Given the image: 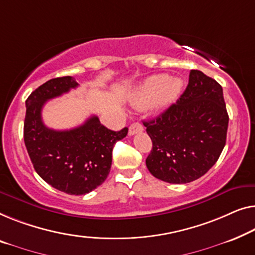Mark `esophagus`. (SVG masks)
Here are the masks:
<instances>
[{"instance_id":"34e87169","label":"esophagus","mask_w":255,"mask_h":255,"mask_svg":"<svg viewBox=\"0 0 255 255\" xmlns=\"http://www.w3.org/2000/svg\"><path fill=\"white\" fill-rule=\"evenodd\" d=\"M142 131H143V127L140 123H138V122H136V123H132L130 125V128H128V134L130 135H133Z\"/></svg>"}]
</instances>
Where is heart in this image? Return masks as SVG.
Segmentation results:
<instances>
[{
    "instance_id": "heart-1",
    "label": "heart",
    "mask_w": 255,
    "mask_h": 255,
    "mask_svg": "<svg viewBox=\"0 0 255 255\" xmlns=\"http://www.w3.org/2000/svg\"><path fill=\"white\" fill-rule=\"evenodd\" d=\"M184 83L179 77L154 75L135 88L130 101L134 108L146 107L153 114H158L176 102L182 93Z\"/></svg>"
}]
</instances>
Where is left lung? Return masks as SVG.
<instances>
[{"mask_svg": "<svg viewBox=\"0 0 255 255\" xmlns=\"http://www.w3.org/2000/svg\"><path fill=\"white\" fill-rule=\"evenodd\" d=\"M229 116L222 86L199 70H191L179 100L143 122L153 142L146 158L149 172L170 184L204 176L226 146Z\"/></svg>", "mask_w": 255, "mask_h": 255, "instance_id": "8db88e82", "label": "left lung"}]
</instances>
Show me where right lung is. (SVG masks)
I'll list each match as a JSON object with an SVG mask.
<instances>
[{
	"mask_svg": "<svg viewBox=\"0 0 255 255\" xmlns=\"http://www.w3.org/2000/svg\"><path fill=\"white\" fill-rule=\"evenodd\" d=\"M77 86L70 76L42 84L27 98L24 122L25 146L35 171L49 185L71 195L86 194L105 182L114 145L128 134V128L112 131L97 116L71 130L47 128L41 119L45 103Z\"/></svg>",
	"mask_w": 255,
	"mask_h": 255,
	"instance_id": "right-lung-1",
	"label": "right lung"
}]
</instances>
